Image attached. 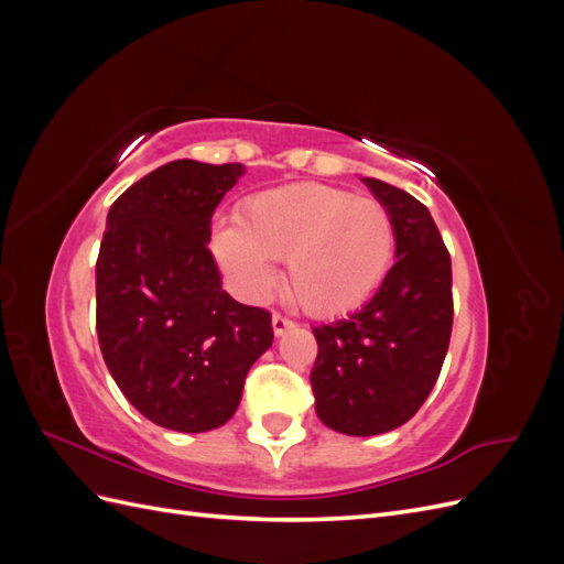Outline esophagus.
I'll use <instances>...</instances> for the list:
<instances>
[{
  "label": "esophagus",
  "mask_w": 564,
  "mask_h": 564,
  "mask_svg": "<svg viewBox=\"0 0 564 564\" xmlns=\"http://www.w3.org/2000/svg\"><path fill=\"white\" fill-rule=\"evenodd\" d=\"M289 329H294V322H292V319H286V317H282V315H272V334L282 336V334H286Z\"/></svg>",
  "instance_id": "esophagus-1"
}]
</instances>
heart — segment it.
Wrapping results in <instances>:
<instances>
[{"instance_id":"heart-1","label":"heart","mask_w":564,"mask_h":564,"mask_svg":"<svg viewBox=\"0 0 564 564\" xmlns=\"http://www.w3.org/2000/svg\"><path fill=\"white\" fill-rule=\"evenodd\" d=\"M214 259L230 286L261 301L280 280L305 313L344 315L362 305L390 270L395 224L379 199L322 183L270 187L242 202L237 224H218Z\"/></svg>"}]
</instances>
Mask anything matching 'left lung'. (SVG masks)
<instances>
[{"mask_svg": "<svg viewBox=\"0 0 564 564\" xmlns=\"http://www.w3.org/2000/svg\"><path fill=\"white\" fill-rule=\"evenodd\" d=\"M395 224V265L362 311L313 327L315 412L369 437L400 429L431 395L452 336V261L431 212L400 187L362 178Z\"/></svg>", "mask_w": 564, "mask_h": 564, "instance_id": "left-lung-1", "label": "left lung"}]
</instances>
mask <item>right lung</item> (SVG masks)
<instances>
[{
    "mask_svg": "<svg viewBox=\"0 0 564 564\" xmlns=\"http://www.w3.org/2000/svg\"><path fill=\"white\" fill-rule=\"evenodd\" d=\"M242 164L169 162L108 212L96 261V329L115 383L176 433L224 425L251 365L272 346L270 313L220 289L212 214Z\"/></svg>",
    "mask_w": 564,
    "mask_h": 564,
    "instance_id": "obj_1",
    "label": "right lung"
}]
</instances>
